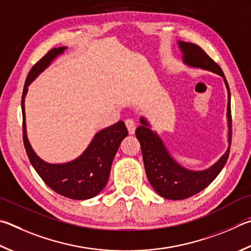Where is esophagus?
Listing matches in <instances>:
<instances>
[{"mask_svg":"<svg viewBox=\"0 0 251 251\" xmlns=\"http://www.w3.org/2000/svg\"><path fill=\"white\" fill-rule=\"evenodd\" d=\"M125 125L127 127V129H128V133L129 134H134L135 133L136 123L134 122V120H131V118H127V120H125Z\"/></svg>","mask_w":251,"mask_h":251,"instance_id":"1","label":"esophagus"}]
</instances>
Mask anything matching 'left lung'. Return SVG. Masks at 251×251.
I'll return each mask as SVG.
<instances>
[{"label": "left lung", "mask_w": 251, "mask_h": 251, "mask_svg": "<svg viewBox=\"0 0 251 251\" xmlns=\"http://www.w3.org/2000/svg\"><path fill=\"white\" fill-rule=\"evenodd\" d=\"M182 54V61L185 66L211 71L224 79L228 102H227V125H228V147L224 154L207 169L194 171L186 169L176 161L169 150L163 144L156 131L151 129L149 122L144 116L140 117V126L136 129V137L139 140L143 152L144 166L149 183L160 197L168 200H184L193 197L208 186L220 175L229 156L231 141V112L230 91L224 72L221 67L209 58L204 50L192 43L177 40Z\"/></svg>", "instance_id": "left-lung-1"}]
</instances>
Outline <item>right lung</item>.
Masks as SVG:
<instances>
[{
	"mask_svg": "<svg viewBox=\"0 0 251 251\" xmlns=\"http://www.w3.org/2000/svg\"><path fill=\"white\" fill-rule=\"evenodd\" d=\"M66 49L67 47H59L50 50L31 68L27 75L22 95L23 139L31 166L50 189L72 200H89L97 197L105 188L114 157L122 140L128 135L124 122L120 121L98 131L82 154L65 163H49L43 160L31 148L27 137L25 97L28 86Z\"/></svg>",
	"mask_w": 251,
	"mask_h": 251,
	"instance_id": "right-lung-1",
	"label": "right lung"
}]
</instances>
